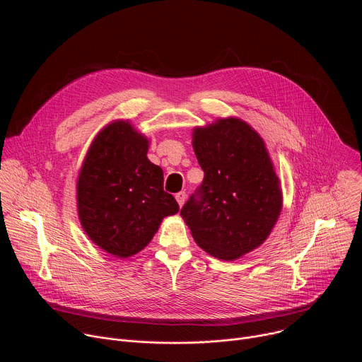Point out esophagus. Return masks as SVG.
Instances as JSON below:
<instances>
[{"mask_svg":"<svg viewBox=\"0 0 362 362\" xmlns=\"http://www.w3.org/2000/svg\"><path fill=\"white\" fill-rule=\"evenodd\" d=\"M176 200H177V203H179V206L182 208L183 206V203L186 202V193L185 192H179V193H176Z\"/></svg>","mask_w":362,"mask_h":362,"instance_id":"obj_1","label":"esophagus"}]
</instances>
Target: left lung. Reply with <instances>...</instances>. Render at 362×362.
I'll use <instances>...</instances> for the list:
<instances>
[{
  "instance_id": "1",
  "label": "left lung",
  "mask_w": 362,
  "mask_h": 362,
  "mask_svg": "<svg viewBox=\"0 0 362 362\" xmlns=\"http://www.w3.org/2000/svg\"><path fill=\"white\" fill-rule=\"evenodd\" d=\"M203 182L180 211L196 243L222 261L259 246L282 208V193L265 143L249 124L223 119L194 129Z\"/></svg>"
}]
</instances>
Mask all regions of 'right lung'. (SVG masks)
Instances as JSON below:
<instances>
[{
	"label": "right lung",
	"instance_id": "obj_1",
	"mask_svg": "<svg viewBox=\"0 0 362 362\" xmlns=\"http://www.w3.org/2000/svg\"><path fill=\"white\" fill-rule=\"evenodd\" d=\"M147 139L115 122L94 139L77 182L80 222L101 249L127 257L140 252L163 218L179 212L163 189V170L147 159Z\"/></svg>",
	"mask_w": 362,
	"mask_h": 362
}]
</instances>
